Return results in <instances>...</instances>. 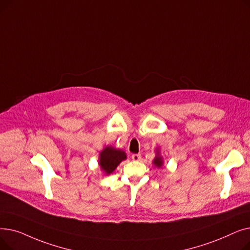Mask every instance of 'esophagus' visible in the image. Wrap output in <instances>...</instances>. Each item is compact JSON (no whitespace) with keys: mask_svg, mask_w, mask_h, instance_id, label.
I'll return each instance as SVG.
<instances>
[{"mask_svg":"<svg viewBox=\"0 0 250 250\" xmlns=\"http://www.w3.org/2000/svg\"><path fill=\"white\" fill-rule=\"evenodd\" d=\"M141 158H142V157H141L140 154H133V155H132V159H133L134 161H140Z\"/></svg>","mask_w":250,"mask_h":250,"instance_id":"esophagus-1","label":"esophagus"}]
</instances>
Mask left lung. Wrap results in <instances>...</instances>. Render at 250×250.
<instances>
[{"label": "left lung", "mask_w": 250, "mask_h": 250, "mask_svg": "<svg viewBox=\"0 0 250 250\" xmlns=\"http://www.w3.org/2000/svg\"><path fill=\"white\" fill-rule=\"evenodd\" d=\"M154 164L157 166V167H161L162 164H163V161H162V157H160L159 155H157V157L154 160Z\"/></svg>", "instance_id": "8db88e82"}]
</instances>
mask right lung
<instances>
[{"instance_id": "1", "label": "right lung", "mask_w": 250, "mask_h": 250, "mask_svg": "<svg viewBox=\"0 0 250 250\" xmlns=\"http://www.w3.org/2000/svg\"><path fill=\"white\" fill-rule=\"evenodd\" d=\"M125 158L126 156L124 151L116 150L112 147H106L100 153L99 165L105 173L110 174L114 171L117 165Z\"/></svg>"}]
</instances>
